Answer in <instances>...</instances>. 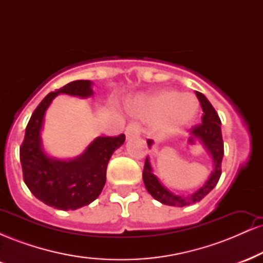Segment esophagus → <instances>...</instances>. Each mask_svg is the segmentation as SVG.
<instances>
[{
    "label": "esophagus",
    "mask_w": 263,
    "mask_h": 263,
    "mask_svg": "<svg viewBox=\"0 0 263 263\" xmlns=\"http://www.w3.org/2000/svg\"><path fill=\"white\" fill-rule=\"evenodd\" d=\"M125 134L127 138L136 137V136L140 135V127H138V125H136V123H129L127 127H126Z\"/></svg>",
    "instance_id": "34e87169"
}]
</instances>
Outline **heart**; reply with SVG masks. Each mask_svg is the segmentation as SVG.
<instances>
[{
  "mask_svg": "<svg viewBox=\"0 0 263 263\" xmlns=\"http://www.w3.org/2000/svg\"><path fill=\"white\" fill-rule=\"evenodd\" d=\"M199 110L197 99L192 93L161 89L140 96L131 102V111L144 121H157L156 128L161 136L179 132L195 119Z\"/></svg>",
  "mask_w": 263,
  "mask_h": 263,
  "instance_id": "1",
  "label": "heart"
}]
</instances>
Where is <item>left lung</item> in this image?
Returning a JSON list of instances; mask_svg holds the SVG:
<instances>
[{"mask_svg":"<svg viewBox=\"0 0 263 263\" xmlns=\"http://www.w3.org/2000/svg\"><path fill=\"white\" fill-rule=\"evenodd\" d=\"M199 102H200L201 108H203V117H201V123L194 126L190 129V137L189 141L197 140L200 142L201 144L206 148L209 155L213 159V167L214 170L211 172L209 179L206 180V183L201 186L200 189H198L197 192H194L193 194L185 195V197H180V195H176L173 193L170 192L165 186L162 185V183L159 182L158 178L153 174L152 167H151V163L148 157L146 158L144 162V168L142 177H143V183L146 186L147 192L152 195L156 200H158L159 203L164 205H171V206H186L193 203H198L203 199L205 195H208L209 193L215 188V185L218 184L220 176H221V162L222 157H224V142H222V135H221V121H220V117L218 112L215 111V108L213 107V105L210 104L209 100L203 95L201 92L195 91ZM148 147L152 146L153 141L147 140Z\"/></svg>","mask_w":263,"mask_h":263,"instance_id":"8db88e82","label":"left lung"}]
</instances>
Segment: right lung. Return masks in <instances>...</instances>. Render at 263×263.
<instances>
[{"label": "right lung", "instance_id": "add662e5", "mask_svg": "<svg viewBox=\"0 0 263 263\" xmlns=\"http://www.w3.org/2000/svg\"><path fill=\"white\" fill-rule=\"evenodd\" d=\"M90 80H75L49 92L38 105L26 127L20 148L23 179L35 198L60 210H75L92 203L106 182L107 163L125 142V135L95 138L83 155L69 161L50 158L42 148L41 131L44 115L59 93L89 98L93 91Z\"/></svg>", "mask_w": 263, "mask_h": 263}]
</instances>
